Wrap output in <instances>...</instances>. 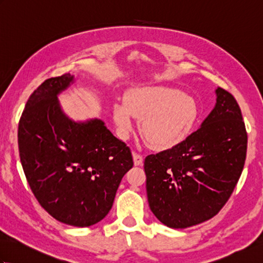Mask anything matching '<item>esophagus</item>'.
Segmentation results:
<instances>
[{
	"label": "esophagus",
	"instance_id": "obj_1",
	"mask_svg": "<svg viewBox=\"0 0 263 263\" xmlns=\"http://www.w3.org/2000/svg\"><path fill=\"white\" fill-rule=\"evenodd\" d=\"M133 161H135L136 166H140L143 163V157L141 155H139L137 153H133Z\"/></svg>",
	"mask_w": 263,
	"mask_h": 263
}]
</instances>
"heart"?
I'll return each mask as SVG.
<instances>
[{"label":"heart","instance_id":"b5f03b06","mask_svg":"<svg viewBox=\"0 0 263 263\" xmlns=\"http://www.w3.org/2000/svg\"><path fill=\"white\" fill-rule=\"evenodd\" d=\"M113 117L120 136L133 130L135 117L140 131L153 147L173 148L191 135L200 117L199 105L192 96L168 86L135 88L125 95V103L113 106Z\"/></svg>","mask_w":263,"mask_h":263}]
</instances>
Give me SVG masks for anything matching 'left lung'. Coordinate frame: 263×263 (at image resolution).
Segmentation results:
<instances>
[{"label":"left lung","instance_id":"8db88e82","mask_svg":"<svg viewBox=\"0 0 263 263\" xmlns=\"http://www.w3.org/2000/svg\"><path fill=\"white\" fill-rule=\"evenodd\" d=\"M185 140L144 159L147 197L153 214L171 228H187L216 216L242 174L248 135L241 108L225 89Z\"/></svg>","mask_w":263,"mask_h":263}]
</instances>
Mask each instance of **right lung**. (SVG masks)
Returning a JSON list of instances; mask_svg holds the SVG:
<instances>
[{"label":"right lung","mask_w":263,"mask_h":263,"mask_svg":"<svg viewBox=\"0 0 263 263\" xmlns=\"http://www.w3.org/2000/svg\"><path fill=\"white\" fill-rule=\"evenodd\" d=\"M73 82L74 76L65 73L31 93L18 143L27 181L43 208L63 224L88 227L108 214L133 159L104 121L76 122L64 113L58 96Z\"/></svg>","instance_id":"add662e5"}]
</instances>
